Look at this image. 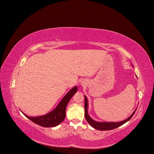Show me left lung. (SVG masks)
I'll use <instances>...</instances> for the list:
<instances>
[{
  "label": "left lung",
  "instance_id": "obj_1",
  "mask_svg": "<svg viewBox=\"0 0 154 154\" xmlns=\"http://www.w3.org/2000/svg\"><path fill=\"white\" fill-rule=\"evenodd\" d=\"M87 99L86 97L85 96V117L86 120L87 121V122L92 127H93L94 128L97 129V130L99 131H109V130H112V129H114L116 128H117L118 127L123 125L124 124L126 123L127 121L130 120L134 114H135V112L136 110L133 112V114L129 117L128 119L124 121H121V122H97L96 121L92 119L89 116L87 112Z\"/></svg>",
  "mask_w": 154,
  "mask_h": 154
}]
</instances>
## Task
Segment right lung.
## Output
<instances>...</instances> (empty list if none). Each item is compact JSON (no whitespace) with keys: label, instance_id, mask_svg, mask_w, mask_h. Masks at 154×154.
Instances as JSON below:
<instances>
[{"label":"right lung","instance_id":"1","mask_svg":"<svg viewBox=\"0 0 154 154\" xmlns=\"http://www.w3.org/2000/svg\"><path fill=\"white\" fill-rule=\"evenodd\" d=\"M77 91V87H74L69 91L53 111L48 114L40 117H31L24 114L29 120L35 124L44 127H52L60 124L66 117V109L67 103Z\"/></svg>","mask_w":154,"mask_h":154}]
</instances>
